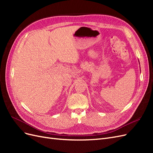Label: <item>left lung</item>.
<instances>
[{
	"label": "left lung",
	"mask_w": 153,
	"mask_h": 153,
	"mask_svg": "<svg viewBox=\"0 0 153 153\" xmlns=\"http://www.w3.org/2000/svg\"><path fill=\"white\" fill-rule=\"evenodd\" d=\"M139 64H140V63H139Z\"/></svg>",
	"instance_id": "8db88e82"
}]
</instances>
